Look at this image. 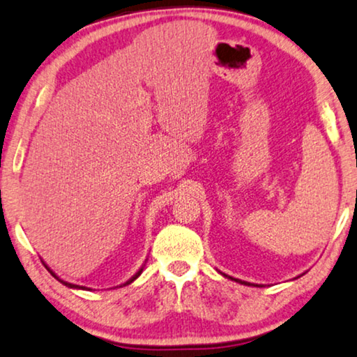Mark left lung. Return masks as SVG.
Wrapping results in <instances>:
<instances>
[{"label": "left lung", "mask_w": 357, "mask_h": 357, "mask_svg": "<svg viewBox=\"0 0 357 357\" xmlns=\"http://www.w3.org/2000/svg\"><path fill=\"white\" fill-rule=\"evenodd\" d=\"M222 276H226V278H229V280H232V281H236V282H241V284H248L250 286L252 282H247V281H242V280H237V278H232V276H227V275H224L222 273ZM252 286H258V284H252Z\"/></svg>", "instance_id": "8db88e82"}]
</instances>
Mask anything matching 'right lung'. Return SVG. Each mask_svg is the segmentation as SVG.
Masks as SVG:
<instances>
[{
  "mask_svg": "<svg viewBox=\"0 0 357 357\" xmlns=\"http://www.w3.org/2000/svg\"><path fill=\"white\" fill-rule=\"evenodd\" d=\"M45 268H47V270H48V271H50V275H52L53 278H55V280H58V281H60V282H61V284H65V286H68V287H71V289H86V287H84V286H77V284H71V282H68V281H63V280H60V278H58V276L55 275V273H53V271L50 270V268H48L47 265H45ZM141 273H143V266H141V268H139V270H138V271H136V273H135V275H133V276H131L128 281H126V282H123V284L116 286V287H123V286H126V284H131V282H133V281L136 280V278H138V276L141 275Z\"/></svg>",
  "mask_w": 357,
  "mask_h": 357,
  "instance_id": "add662e5",
  "label": "right lung"
}]
</instances>
